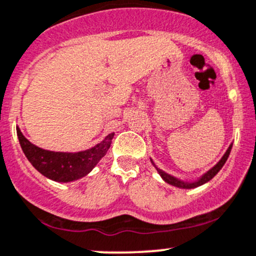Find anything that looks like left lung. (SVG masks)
I'll use <instances>...</instances> for the list:
<instances>
[{
  "label": "left lung",
  "mask_w": 256,
  "mask_h": 256,
  "mask_svg": "<svg viewBox=\"0 0 256 256\" xmlns=\"http://www.w3.org/2000/svg\"><path fill=\"white\" fill-rule=\"evenodd\" d=\"M230 150H232V144H230V146L228 147V150H226V153H224V154H223V157L220 158V162L217 163L214 166H212V168L210 169L208 172H206L205 174H202V176L198 178V180H195V182H184V180L178 179V178L170 176V174L166 173V172H163L162 169L157 168V166H156V164L153 163L152 160H150V162H152L153 166H154V168L157 169V172H158V173H160V176H162V179L166 182H168V184L173 185V186L180 188V189H194V188H198V186H200V185H204V184H205V182H210V180H211L212 178H214L217 173H218L220 169H222V166H224L226 160H227L228 157H230Z\"/></svg>",
  "instance_id": "obj_1"
}]
</instances>
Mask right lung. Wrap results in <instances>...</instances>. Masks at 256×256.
Wrapping results in <instances>:
<instances>
[{
	"label": "right lung",
	"instance_id": "obj_1",
	"mask_svg": "<svg viewBox=\"0 0 256 256\" xmlns=\"http://www.w3.org/2000/svg\"><path fill=\"white\" fill-rule=\"evenodd\" d=\"M17 136L24 154L32 166L42 176L54 182H68L80 179L92 172L99 160L106 154L114 132L90 150L80 152H54L42 150L32 144L17 126Z\"/></svg>",
	"mask_w": 256,
	"mask_h": 256
}]
</instances>
